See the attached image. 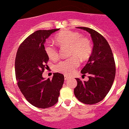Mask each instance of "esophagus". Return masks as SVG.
Here are the masks:
<instances>
[{
    "label": "esophagus",
    "instance_id": "34e87169",
    "mask_svg": "<svg viewBox=\"0 0 129 129\" xmlns=\"http://www.w3.org/2000/svg\"><path fill=\"white\" fill-rule=\"evenodd\" d=\"M69 79H70L69 77L67 76V75H64V80H65V81H68Z\"/></svg>",
    "mask_w": 129,
    "mask_h": 129
}]
</instances>
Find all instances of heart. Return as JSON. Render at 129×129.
<instances>
[{"instance_id":"1","label":"heart","mask_w":129,"mask_h":129,"mask_svg":"<svg viewBox=\"0 0 129 129\" xmlns=\"http://www.w3.org/2000/svg\"><path fill=\"white\" fill-rule=\"evenodd\" d=\"M55 40L61 45L70 47V55L72 57L63 60L57 64L55 70L66 75L74 72L79 64V60L83 61L88 59L92 52V45L90 40L82 38L81 33L71 30H64L55 36ZM45 52L51 60L55 61L59 58V52L56 47L50 42L45 43Z\"/></svg>"}]
</instances>
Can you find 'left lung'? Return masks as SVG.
<instances>
[{"mask_svg": "<svg viewBox=\"0 0 129 129\" xmlns=\"http://www.w3.org/2000/svg\"><path fill=\"white\" fill-rule=\"evenodd\" d=\"M90 34L93 43L91 55L81 72L89 74L88 81L76 78L77 85L74 94L80 102L94 104L103 100L111 89L116 74L115 62L111 48L107 40L96 30L79 27Z\"/></svg>", "mask_w": 129, "mask_h": 129, "instance_id": "8db88e82", "label": "left lung"}]
</instances>
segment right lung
I'll use <instances>...</instances> for the list:
<instances>
[{
	"mask_svg": "<svg viewBox=\"0 0 129 129\" xmlns=\"http://www.w3.org/2000/svg\"><path fill=\"white\" fill-rule=\"evenodd\" d=\"M59 29L39 30L28 36L19 46L15 58V75L19 89L30 104L41 109L53 106L58 101L64 75L54 73L52 80L45 79L42 74L48 57L44 43Z\"/></svg>",
	"mask_w": 129,
	"mask_h": 129,
	"instance_id": "add662e5",
	"label": "right lung"
}]
</instances>
